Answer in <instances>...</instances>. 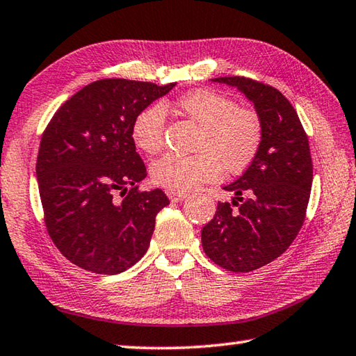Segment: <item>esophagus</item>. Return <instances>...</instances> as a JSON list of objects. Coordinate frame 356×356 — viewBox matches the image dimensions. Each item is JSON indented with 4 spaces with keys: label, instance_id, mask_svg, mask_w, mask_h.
<instances>
[{
    "label": "esophagus",
    "instance_id": "34e87169",
    "mask_svg": "<svg viewBox=\"0 0 356 356\" xmlns=\"http://www.w3.org/2000/svg\"><path fill=\"white\" fill-rule=\"evenodd\" d=\"M166 195L170 197L171 202H180L186 197V193L184 191H174V190H166Z\"/></svg>",
    "mask_w": 356,
    "mask_h": 356
}]
</instances>
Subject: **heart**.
<instances>
[{
	"label": "heart",
	"mask_w": 356,
	"mask_h": 356,
	"mask_svg": "<svg viewBox=\"0 0 356 356\" xmlns=\"http://www.w3.org/2000/svg\"><path fill=\"white\" fill-rule=\"evenodd\" d=\"M177 111L200 125L193 155H165L150 166L152 182L174 191H188L220 176L240 174L254 161L262 146L261 116L212 89H195L176 100ZM166 113L160 104L136 114L131 125L135 146L147 155L159 154L165 143Z\"/></svg>",
	"instance_id": "b5f03b06"
}]
</instances>
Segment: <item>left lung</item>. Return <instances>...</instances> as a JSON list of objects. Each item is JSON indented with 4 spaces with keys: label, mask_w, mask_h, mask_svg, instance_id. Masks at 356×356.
Listing matches in <instances>:
<instances>
[{
    "label": "left lung",
    "mask_w": 356,
    "mask_h": 356,
    "mask_svg": "<svg viewBox=\"0 0 356 356\" xmlns=\"http://www.w3.org/2000/svg\"><path fill=\"white\" fill-rule=\"evenodd\" d=\"M212 81L237 88L252 102L264 140L248 170L225 186L234 197L218 202L213 220L202 227V248L229 272H252L280 257L303 226L312 185L309 141L278 89L245 76Z\"/></svg>",
    "instance_id": "obj_1"
}]
</instances>
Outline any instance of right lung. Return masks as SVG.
Wrapping results in <instances>:
<instances>
[{
    "mask_svg": "<svg viewBox=\"0 0 356 356\" xmlns=\"http://www.w3.org/2000/svg\"><path fill=\"white\" fill-rule=\"evenodd\" d=\"M176 83L106 78L63 104L42 135L35 176L47 231L72 264L118 275L146 254L155 216L170 204L160 188L138 190L147 176L136 152V114Z\"/></svg>",
    "mask_w": 356,
    "mask_h": 356,
    "instance_id": "obj_1",
    "label": "right lung"
}]
</instances>
